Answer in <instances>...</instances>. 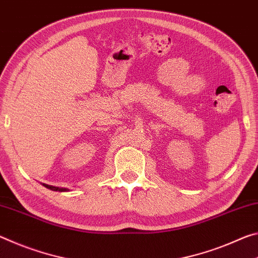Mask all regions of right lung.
Wrapping results in <instances>:
<instances>
[{
    "label": "right lung",
    "mask_w": 258,
    "mask_h": 258,
    "mask_svg": "<svg viewBox=\"0 0 258 258\" xmlns=\"http://www.w3.org/2000/svg\"><path fill=\"white\" fill-rule=\"evenodd\" d=\"M43 186H45L46 188H49V189H52V191H58V192H65V191H67V188L52 186V185H48V184H43Z\"/></svg>",
    "instance_id": "add662e5"
}]
</instances>
